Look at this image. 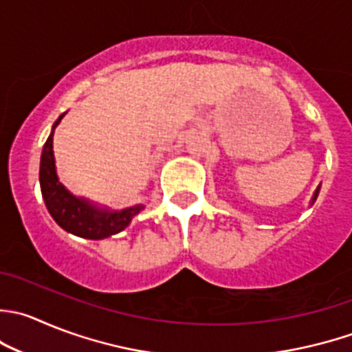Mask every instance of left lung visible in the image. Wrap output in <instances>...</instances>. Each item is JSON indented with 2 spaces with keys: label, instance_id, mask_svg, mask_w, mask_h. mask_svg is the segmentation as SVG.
<instances>
[{
  "label": "left lung",
  "instance_id": "8db88e82",
  "mask_svg": "<svg viewBox=\"0 0 352 352\" xmlns=\"http://www.w3.org/2000/svg\"><path fill=\"white\" fill-rule=\"evenodd\" d=\"M318 192H320V186L316 187V190H315V194H313V197H311V204L315 203V199H316V196H318Z\"/></svg>",
  "mask_w": 352,
  "mask_h": 352
}]
</instances>
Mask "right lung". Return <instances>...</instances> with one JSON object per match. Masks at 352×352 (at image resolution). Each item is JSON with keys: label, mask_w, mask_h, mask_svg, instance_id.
<instances>
[{"label": "right lung", "mask_w": 352, "mask_h": 352, "mask_svg": "<svg viewBox=\"0 0 352 352\" xmlns=\"http://www.w3.org/2000/svg\"><path fill=\"white\" fill-rule=\"evenodd\" d=\"M61 118L63 115L54 122L53 131H51L43 148V155H41L39 182L47 211L63 230L78 235V237L100 241V239L118 234L125 227H129L132 218L144 206L138 204V206L125 208L122 211H111L108 208H98L96 204L89 203L84 197L74 196L65 189L63 184L58 180L53 155V132Z\"/></svg>", "instance_id": "right-lung-1"}]
</instances>
